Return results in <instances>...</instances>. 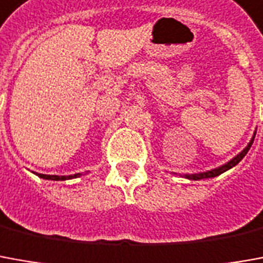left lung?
<instances>
[{"label":"left lung","instance_id":"8db88e82","mask_svg":"<svg viewBox=\"0 0 263 263\" xmlns=\"http://www.w3.org/2000/svg\"><path fill=\"white\" fill-rule=\"evenodd\" d=\"M255 135H256V132L253 133L252 139H251V142L248 143V146H246L245 149L242 150L239 155H236L233 159H231L229 162L225 163V164H222V166H219V167H216V169H212V170H208V172H202V173H192V175H183V177H186V179H189V180H200V179H211V177H216L219 176V175H222V173H225L226 170L232 169L233 166H236L243 157L246 156V153L249 152V149H251V146H252L253 140H255Z\"/></svg>","mask_w":263,"mask_h":263}]
</instances>
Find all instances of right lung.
Returning a JSON list of instances; mask_svg holds the SVG:
<instances>
[{
  "label": "right lung",
  "mask_w": 263,
  "mask_h": 263,
  "mask_svg": "<svg viewBox=\"0 0 263 263\" xmlns=\"http://www.w3.org/2000/svg\"><path fill=\"white\" fill-rule=\"evenodd\" d=\"M38 177L41 179H47V180H70V179H76V177L81 176V173H76V175H70V176H57V175H43V173H35Z\"/></svg>",
  "instance_id": "add662e5"
}]
</instances>
